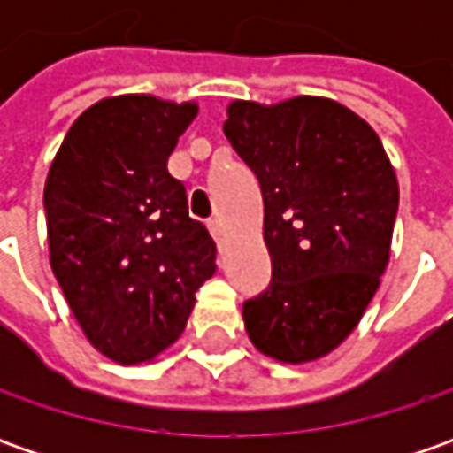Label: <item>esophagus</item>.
Returning a JSON list of instances; mask_svg holds the SVG:
<instances>
[{"instance_id": "obj_1", "label": "esophagus", "mask_w": 453, "mask_h": 453, "mask_svg": "<svg viewBox=\"0 0 453 453\" xmlns=\"http://www.w3.org/2000/svg\"><path fill=\"white\" fill-rule=\"evenodd\" d=\"M209 232H211V236L217 239V244H221L224 242V224H221V219L214 217V219H209Z\"/></svg>"}]
</instances>
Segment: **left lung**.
I'll list each match as a JSON object with an SVG mask.
<instances>
[{
	"label": "left lung",
	"instance_id": "1",
	"mask_svg": "<svg viewBox=\"0 0 453 453\" xmlns=\"http://www.w3.org/2000/svg\"><path fill=\"white\" fill-rule=\"evenodd\" d=\"M224 133L259 179L270 288L244 303L254 348L310 363L348 338L391 257L398 181L375 131L330 97L234 100Z\"/></svg>",
	"mask_w": 453,
	"mask_h": 453
}]
</instances>
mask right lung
Returning <instances> with one entry per match:
<instances>
[{
	"instance_id": "obj_1",
	"label": "right lung",
	"mask_w": 453,
	"mask_h": 453,
	"mask_svg": "<svg viewBox=\"0 0 453 453\" xmlns=\"http://www.w3.org/2000/svg\"><path fill=\"white\" fill-rule=\"evenodd\" d=\"M196 113V103L105 97L73 123L44 181L50 267L85 338L123 365L173 345L217 272V244L168 173Z\"/></svg>"
}]
</instances>
